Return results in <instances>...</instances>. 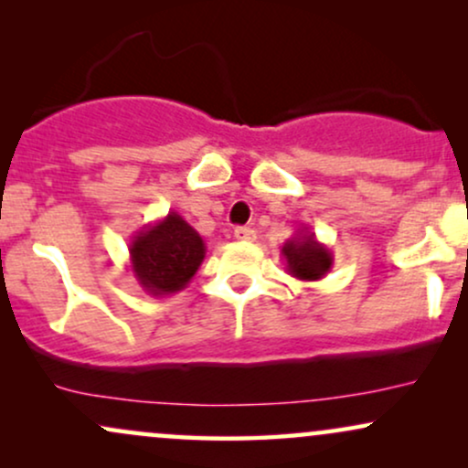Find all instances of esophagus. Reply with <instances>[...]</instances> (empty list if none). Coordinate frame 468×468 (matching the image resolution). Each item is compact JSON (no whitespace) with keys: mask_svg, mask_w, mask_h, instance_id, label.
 <instances>
[{"mask_svg":"<svg viewBox=\"0 0 468 468\" xmlns=\"http://www.w3.org/2000/svg\"><path fill=\"white\" fill-rule=\"evenodd\" d=\"M235 239H238V241H252V239H255V230L249 229V227L235 229Z\"/></svg>","mask_w":468,"mask_h":468,"instance_id":"34e87169","label":"esophagus"}]
</instances>
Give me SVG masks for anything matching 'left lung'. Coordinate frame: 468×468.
I'll return each instance as SVG.
<instances>
[{"label": "left lung", "mask_w": 468, "mask_h": 468, "mask_svg": "<svg viewBox=\"0 0 468 468\" xmlns=\"http://www.w3.org/2000/svg\"><path fill=\"white\" fill-rule=\"evenodd\" d=\"M282 257L286 261V272L299 282H319L335 264V255L316 239L310 227L294 230V235L282 246Z\"/></svg>", "instance_id": "left-lung-1"}]
</instances>
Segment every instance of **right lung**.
<instances>
[{"instance_id": "obj_1", "label": "right lung", "mask_w": 468, "mask_h": 468, "mask_svg": "<svg viewBox=\"0 0 468 468\" xmlns=\"http://www.w3.org/2000/svg\"><path fill=\"white\" fill-rule=\"evenodd\" d=\"M207 255L196 229L176 211L147 224L130 241V271L152 297H166L186 288Z\"/></svg>"}]
</instances>
